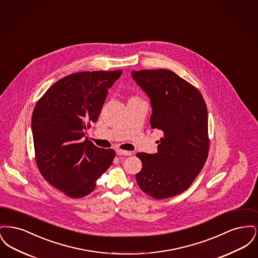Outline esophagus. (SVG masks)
Listing matches in <instances>:
<instances>
[{"instance_id": "1", "label": "esophagus", "mask_w": 258, "mask_h": 258, "mask_svg": "<svg viewBox=\"0 0 258 258\" xmlns=\"http://www.w3.org/2000/svg\"><path fill=\"white\" fill-rule=\"evenodd\" d=\"M116 154H117L118 156H131V155H132V152L123 151V150H117V151H116Z\"/></svg>"}]
</instances>
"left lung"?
<instances>
[{
    "mask_svg": "<svg viewBox=\"0 0 258 258\" xmlns=\"http://www.w3.org/2000/svg\"><path fill=\"white\" fill-rule=\"evenodd\" d=\"M151 99V126L163 133L158 153H137L142 169L140 188L156 199L182 194L192 184L208 158V112L196 87L169 70L132 72Z\"/></svg>",
    "mask_w": 258,
    "mask_h": 258,
    "instance_id": "left-lung-1",
    "label": "left lung"
}]
</instances>
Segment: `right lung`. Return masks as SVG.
I'll list each match as a JSON object with an SVG mask.
<instances>
[{
  "label": "right lung",
  "mask_w": 258,
  "mask_h": 258,
  "mask_svg": "<svg viewBox=\"0 0 258 258\" xmlns=\"http://www.w3.org/2000/svg\"><path fill=\"white\" fill-rule=\"evenodd\" d=\"M122 71L83 72L57 81L37 101L32 132L37 168L42 177L67 197L91 194L96 181L115 158L113 149H101L85 139L98 121L108 89Z\"/></svg>",
  "instance_id": "1"
}]
</instances>
